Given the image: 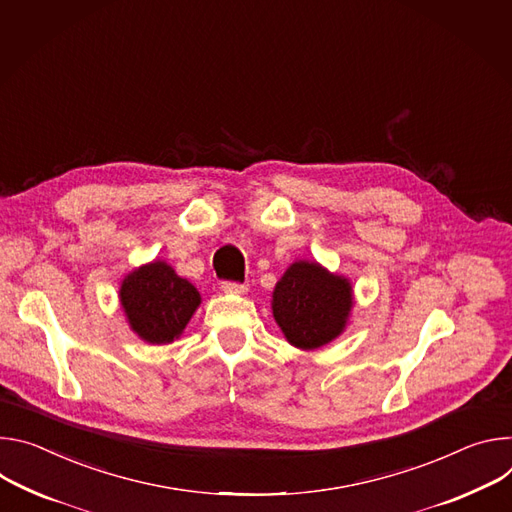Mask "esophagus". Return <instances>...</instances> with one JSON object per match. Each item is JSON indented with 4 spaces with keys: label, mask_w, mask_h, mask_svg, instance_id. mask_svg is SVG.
Masks as SVG:
<instances>
[{
    "label": "esophagus",
    "mask_w": 512,
    "mask_h": 512,
    "mask_svg": "<svg viewBox=\"0 0 512 512\" xmlns=\"http://www.w3.org/2000/svg\"><path fill=\"white\" fill-rule=\"evenodd\" d=\"M221 291L227 295H246L248 285H242V282H221Z\"/></svg>",
    "instance_id": "esophagus-1"
}]
</instances>
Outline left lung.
Wrapping results in <instances>:
<instances>
[{
  "label": "left lung",
  "instance_id": "left-lung-1",
  "mask_svg": "<svg viewBox=\"0 0 512 512\" xmlns=\"http://www.w3.org/2000/svg\"><path fill=\"white\" fill-rule=\"evenodd\" d=\"M270 305L287 342L311 352L346 331L354 289L344 274L329 272L315 260H295L276 282Z\"/></svg>",
  "mask_w": 512,
  "mask_h": 512
}]
</instances>
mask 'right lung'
Here are the masks:
<instances>
[{
    "instance_id": "right-lung-1",
    "label": "right lung",
    "mask_w": 512,
    "mask_h": 512,
    "mask_svg": "<svg viewBox=\"0 0 512 512\" xmlns=\"http://www.w3.org/2000/svg\"><path fill=\"white\" fill-rule=\"evenodd\" d=\"M118 297L130 329L150 346L173 344L201 305L197 287L164 260L130 270Z\"/></svg>"
}]
</instances>
